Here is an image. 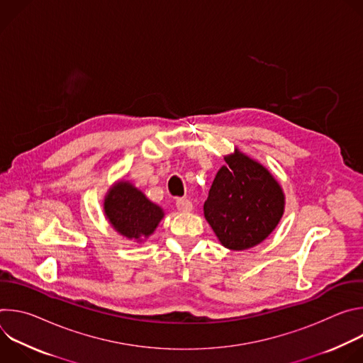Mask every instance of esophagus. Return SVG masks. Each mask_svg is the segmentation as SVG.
Here are the masks:
<instances>
[{"mask_svg": "<svg viewBox=\"0 0 363 363\" xmlns=\"http://www.w3.org/2000/svg\"><path fill=\"white\" fill-rule=\"evenodd\" d=\"M175 205H177L178 211H181V213H189L192 210V202L186 198H178Z\"/></svg>", "mask_w": 363, "mask_h": 363, "instance_id": "34e87169", "label": "esophagus"}]
</instances>
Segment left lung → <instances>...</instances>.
I'll list each match as a JSON object with an SVG mask.
<instances>
[{
    "instance_id": "1",
    "label": "left lung",
    "mask_w": 363,
    "mask_h": 363,
    "mask_svg": "<svg viewBox=\"0 0 363 363\" xmlns=\"http://www.w3.org/2000/svg\"><path fill=\"white\" fill-rule=\"evenodd\" d=\"M203 203V216L221 244L247 250L272 234L284 211V195L274 177L240 150L225 157Z\"/></svg>"
}]
</instances>
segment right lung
I'll use <instances>...</instances> for the list:
<instances>
[{
	"instance_id": "add662e5",
	"label": "right lung",
	"mask_w": 363,
	"mask_h": 363,
	"mask_svg": "<svg viewBox=\"0 0 363 363\" xmlns=\"http://www.w3.org/2000/svg\"><path fill=\"white\" fill-rule=\"evenodd\" d=\"M105 213L118 233L136 240L150 235L164 217L162 208L129 182H119L109 191Z\"/></svg>"
}]
</instances>
